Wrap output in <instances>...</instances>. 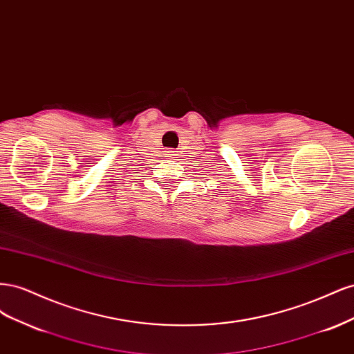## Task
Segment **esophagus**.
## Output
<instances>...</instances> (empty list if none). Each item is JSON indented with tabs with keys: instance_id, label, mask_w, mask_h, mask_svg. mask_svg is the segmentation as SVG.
<instances>
[{
	"instance_id": "34e87169",
	"label": "esophagus",
	"mask_w": 354,
	"mask_h": 354,
	"mask_svg": "<svg viewBox=\"0 0 354 354\" xmlns=\"http://www.w3.org/2000/svg\"><path fill=\"white\" fill-rule=\"evenodd\" d=\"M165 153H167V156H168V158H171V159H174V158H177V156H178L177 151H174V149H168V151H167Z\"/></svg>"
}]
</instances>
